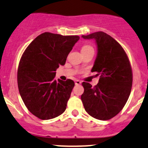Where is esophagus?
<instances>
[{"label": "esophagus", "instance_id": "34e87169", "mask_svg": "<svg viewBox=\"0 0 148 148\" xmlns=\"http://www.w3.org/2000/svg\"><path fill=\"white\" fill-rule=\"evenodd\" d=\"M75 83L76 85H80V83H81V82H80L79 80H76L75 82Z\"/></svg>", "mask_w": 148, "mask_h": 148}]
</instances>
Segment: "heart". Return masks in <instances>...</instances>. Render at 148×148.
Masks as SVG:
<instances>
[{
  "label": "heart",
  "mask_w": 148,
  "mask_h": 148,
  "mask_svg": "<svg viewBox=\"0 0 148 148\" xmlns=\"http://www.w3.org/2000/svg\"><path fill=\"white\" fill-rule=\"evenodd\" d=\"M91 48H92V46H90V45H83V47H82V50L81 51H86V50H88V49H91Z\"/></svg>",
  "instance_id": "obj_1"
}]
</instances>
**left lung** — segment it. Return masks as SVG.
Returning <instances> with one entry per match:
<instances>
[{
	"instance_id": "obj_1",
	"label": "left lung",
	"mask_w": 148,
	"mask_h": 148,
	"mask_svg": "<svg viewBox=\"0 0 148 148\" xmlns=\"http://www.w3.org/2000/svg\"><path fill=\"white\" fill-rule=\"evenodd\" d=\"M82 38L95 40L97 57L91 72L100 75L95 86L86 82L82 83L84 88L82 102L90 116L100 120H110L122 110L130 96L132 84L130 61L121 45L104 32Z\"/></svg>"
}]
</instances>
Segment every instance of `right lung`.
Returning <instances> with one entry per match:
<instances>
[{
	"label": "right lung",
	"mask_w": 148,
	"mask_h": 148,
	"mask_svg": "<svg viewBox=\"0 0 148 148\" xmlns=\"http://www.w3.org/2000/svg\"><path fill=\"white\" fill-rule=\"evenodd\" d=\"M80 39L43 33L25 49L18 70L20 95L28 110L41 120H50L65 110L75 83L56 80L57 68L65 65L69 53Z\"/></svg>",
	"instance_id": "add662e5"
}]
</instances>
